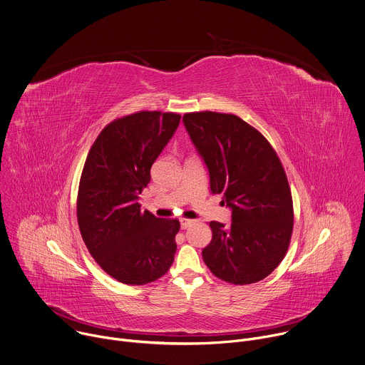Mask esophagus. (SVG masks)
Segmentation results:
<instances>
[{"label": "esophagus", "instance_id": "obj_1", "mask_svg": "<svg viewBox=\"0 0 365 365\" xmlns=\"http://www.w3.org/2000/svg\"><path fill=\"white\" fill-rule=\"evenodd\" d=\"M192 223H193V220H190V219H180V227L182 229L189 227Z\"/></svg>", "mask_w": 365, "mask_h": 365}]
</instances>
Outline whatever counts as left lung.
<instances>
[{
    "instance_id": "obj_1",
    "label": "left lung",
    "mask_w": 365,
    "mask_h": 365,
    "mask_svg": "<svg viewBox=\"0 0 365 365\" xmlns=\"http://www.w3.org/2000/svg\"><path fill=\"white\" fill-rule=\"evenodd\" d=\"M183 125L209 172L210 192L222 193L232 223L210 222L202 251L215 277L235 285L267 278L284 259L294 227L292 196L269 142L235 114L187 113Z\"/></svg>"
}]
</instances>
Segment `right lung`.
<instances>
[{"instance_id": "add662e5", "label": "right lung", "mask_w": 365, "mask_h": 365, "mask_svg": "<svg viewBox=\"0 0 365 365\" xmlns=\"http://www.w3.org/2000/svg\"><path fill=\"white\" fill-rule=\"evenodd\" d=\"M179 123V114L160 111L117 118L101 130L86 159L78 227L94 261L118 282H153L173 264L180 223L143 212L139 195Z\"/></svg>"}]
</instances>
